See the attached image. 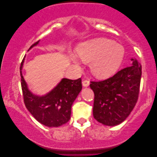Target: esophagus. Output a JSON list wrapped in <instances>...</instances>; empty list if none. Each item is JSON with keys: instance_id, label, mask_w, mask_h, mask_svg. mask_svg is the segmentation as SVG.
I'll return each mask as SVG.
<instances>
[{"instance_id": "esophagus-1", "label": "esophagus", "mask_w": 157, "mask_h": 157, "mask_svg": "<svg viewBox=\"0 0 157 157\" xmlns=\"http://www.w3.org/2000/svg\"><path fill=\"white\" fill-rule=\"evenodd\" d=\"M89 84H90L89 81H88V80H83V81H82V85H83V86L87 87V86H89Z\"/></svg>"}]
</instances>
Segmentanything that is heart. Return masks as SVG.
Returning <instances> with one entry per match:
<instances>
[{
	"label": "heart",
	"instance_id": "1",
	"mask_svg": "<svg viewBox=\"0 0 157 157\" xmlns=\"http://www.w3.org/2000/svg\"><path fill=\"white\" fill-rule=\"evenodd\" d=\"M76 51L83 61L91 62V71L99 78H109L115 74L125 54V49L122 45L106 38H95L82 43ZM72 59L79 66L77 58L73 56Z\"/></svg>",
	"mask_w": 157,
	"mask_h": 157
}]
</instances>
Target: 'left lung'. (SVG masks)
<instances>
[{"instance_id": "8db88e82", "label": "left lung", "mask_w": 157, "mask_h": 157, "mask_svg": "<svg viewBox=\"0 0 157 157\" xmlns=\"http://www.w3.org/2000/svg\"><path fill=\"white\" fill-rule=\"evenodd\" d=\"M132 65L102 81H91L94 93V119L106 126L122 123L136 105L139 93L141 66L132 59Z\"/></svg>"}]
</instances>
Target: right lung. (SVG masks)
Here are the masks:
<instances>
[{"label": "right lung", "mask_w": 157, "mask_h": 157, "mask_svg": "<svg viewBox=\"0 0 157 157\" xmlns=\"http://www.w3.org/2000/svg\"><path fill=\"white\" fill-rule=\"evenodd\" d=\"M39 40L30 47L37 46ZM23 59L21 64L23 99L28 110L40 124L48 127H58L69 121L71 106L82 89L81 78L76 80L62 78L56 86L44 96L33 94L28 88L22 75Z\"/></svg>", "instance_id": "1"}]
</instances>
